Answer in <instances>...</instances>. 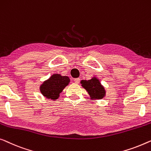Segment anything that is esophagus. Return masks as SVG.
<instances>
[{
	"mask_svg": "<svg viewBox=\"0 0 151 151\" xmlns=\"http://www.w3.org/2000/svg\"><path fill=\"white\" fill-rule=\"evenodd\" d=\"M80 78H75V79H74V82H75V83H76V84H78V83L80 82Z\"/></svg>",
	"mask_w": 151,
	"mask_h": 151,
	"instance_id": "34e87169",
	"label": "esophagus"
}]
</instances>
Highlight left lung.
Wrapping results in <instances>:
<instances>
[{
    "label": "left lung",
    "instance_id": "8db88e82",
    "mask_svg": "<svg viewBox=\"0 0 151 151\" xmlns=\"http://www.w3.org/2000/svg\"><path fill=\"white\" fill-rule=\"evenodd\" d=\"M82 86L90 95L92 99H102L106 96V90L100 81L97 78L93 77L89 80H82Z\"/></svg>",
    "mask_w": 151,
    "mask_h": 151
}]
</instances>
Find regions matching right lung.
Instances as JSON below:
<instances>
[{
    "label": "right lung",
    "mask_w": 151,
    "mask_h": 151,
    "mask_svg": "<svg viewBox=\"0 0 151 151\" xmlns=\"http://www.w3.org/2000/svg\"><path fill=\"white\" fill-rule=\"evenodd\" d=\"M70 79L67 76H62L60 74H53L48 80H45L40 86V91L47 99H57L60 93L69 84Z\"/></svg>",
    "instance_id": "right-lung-1"
}]
</instances>
